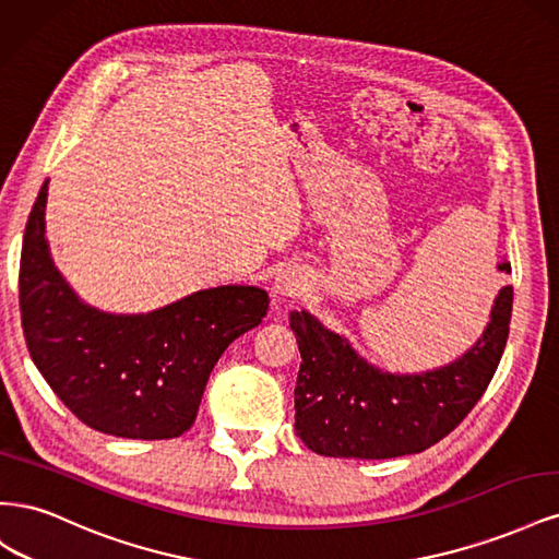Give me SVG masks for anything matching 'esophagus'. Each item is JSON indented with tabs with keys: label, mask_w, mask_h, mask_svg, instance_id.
<instances>
[{
	"label": "esophagus",
	"mask_w": 559,
	"mask_h": 559,
	"mask_svg": "<svg viewBox=\"0 0 559 559\" xmlns=\"http://www.w3.org/2000/svg\"><path fill=\"white\" fill-rule=\"evenodd\" d=\"M306 286L308 284L302 282L300 275H296V273H282V275H277L273 289L282 298H298V296L306 294Z\"/></svg>",
	"instance_id": "esophagus-1"
}]
</instances>
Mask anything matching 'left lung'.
Returning a JSON list of instances; mask_svg holds the SVG:
<instances>
[{"label":"left lung","instance_id":"1","mask_svg":"<svg viewBox=\"0 0 559 559\" xmlns=\"http://www.w3.org/2000/svg\"><path fill=\"white\" fill-rule=\"evenodd\" d=\"M499 270L511 273V265L499 263ZM511 312L513 286H503L480 341L419 376L382 373L310 312H292L302 359L294 392L300 441L345 460H392L436 445L485 394L509 341Z\"/></svg>","mask_w":559,"mask_h":559}]
</instances>
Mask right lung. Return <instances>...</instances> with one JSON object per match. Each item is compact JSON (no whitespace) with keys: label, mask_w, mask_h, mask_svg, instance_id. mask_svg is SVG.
I'll use <instances>...</instances> for the list:
<instances>
[{"label":"right lung","mask_w":559,"mask_h":559,"mask_svg":"<svg viewBox=\"0 0 559 559\" xmlns=\"http://www.w3.org/2000/svg\"><path fill=\"white\" fill-rule=\"evenodd\" d=\"M48 181L29 212L21 253V319L29 357L83 425L163 441L189 431L212 368L259 326L267 294L216 286L148 314L99 312L70 289L44 238Z\"/></svg>","instance_id":"right-lung-1"}]
</instances>
